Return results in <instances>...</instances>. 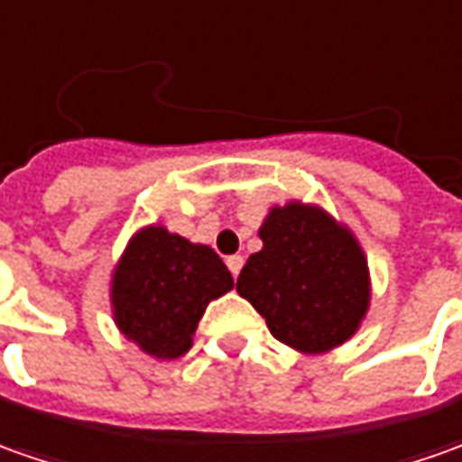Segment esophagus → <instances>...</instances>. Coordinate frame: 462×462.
Wrapping results in <instances>:
<instances>
[{
    "mask_svg": "<svg viewBox=\"0 0 462 462\" xmlns=\"http://www.w3.org/2000/svg\"><path fill=\"white\" fill-rule=\"evenodd\" d=\"M243 255H230L227 257V268H230L232 278H237L240 275V271H243Z\"/></svg>",
    "mask_w": 462,
    "mask_h": 462,
    "instance_id": "1",
    "label": "esophagus"
}]
</instances>
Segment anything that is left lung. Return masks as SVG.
Returning a JSON list of instances; mask_svg holds the SVG:
<instances>
[{
  "instance_id": "obj_1",
  "label": "left lung",
  "mask_w": 462,
  "mask_h": 462,
  "mask_svg": "<svg viewBox=\"0 0 462 462\" xmlns=\"http://www.w3.org/2000/svg\"><path fill=\"white\" fill-rule=\"evenodd\" d=\"M263 250L237 278V293L291 349L323 354L349 341L369 309V268L349 227L321 207H273L260 227Z\"/></svg>"
}]
</instances>
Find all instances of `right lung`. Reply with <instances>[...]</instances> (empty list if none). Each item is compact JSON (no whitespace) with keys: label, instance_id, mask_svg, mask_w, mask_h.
I'll return each mask as SVG.
<instances>
[{"label":"right lung","instance_id":"obj_1","mask_svg":"<svg viewBox=\"0 0 462 462\" xmlns=\"http://www.w3.org/2000/svg\"><path fill=\"white\" fill-rule=\"evenodd\" d=\"M232 285L230 271L212 247L152 225L131 237L113 271V321L141 351L179 359L191 349L207 303Z\"/></svg>","mask_w":462,"mask_h":462}]
</instances>
